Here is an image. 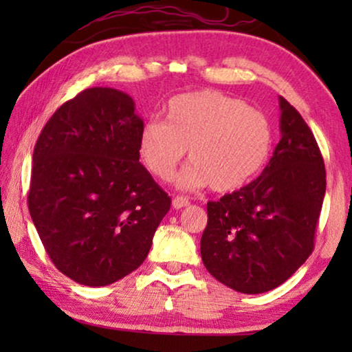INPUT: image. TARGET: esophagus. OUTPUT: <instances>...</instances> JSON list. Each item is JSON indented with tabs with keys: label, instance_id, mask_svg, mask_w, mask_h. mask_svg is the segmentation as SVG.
<instances>
[{
	"label": "esophagus",
	"instance_id": "obj_1",
	"mask_svg": "<svg viewBox=\"0 0 352 352\" xmlns=\"http://www.w3.org/2000/svg\"><path fill=\"white\" fill-rule=\"evenodd\" d=\"M189 204L190 201H189V199H186V197H175V199H173V208H176V210L184 208V206H187Z\"/></svg>",
	"mask_w": 352,
	"mask_h": 352
}]
</instances>
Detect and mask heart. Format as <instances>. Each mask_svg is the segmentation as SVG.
Here are the masks:
<instances>
[{
    "mask_svg": "<svg viewBox=\"0 0 352 352\" xmlns=\"http://www.w3.org/2000/svg\"><path fill=\"white\" fill-rule=\"evenodd\" d=\"M271 146L266 115L234 96L204 89L173 98L165 123H144L138 153L153 176L170 181L187 148L190 163L177 177L181 189L210 184L214 192H232L261 170Z\"/></svg>",
    "mask_w": 352,
    "mask_h": 352,
    "instance_id": "b5f03b06",
    "label": "heart"
}]
</instances>
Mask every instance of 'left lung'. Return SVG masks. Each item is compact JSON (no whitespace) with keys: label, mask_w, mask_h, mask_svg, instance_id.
Instances as JSON below:
<instances>
[{"label":"left lung","mask_w":352,"mask_h":352,"mask_svg":"<svg viewBox=\"0 0 352 352\" xmlns=\"http://www.w3.org/2000/svg\"><path fill=\"white\" fill-rule=\"evenodd\" d=\"M280 141L261 176L208 201L200 240L206 271L235 292L256 295L282 285L314 250L325 195V165L298 110L278 98Z\"/></svg>","instance_id":"1"}]
</instances>
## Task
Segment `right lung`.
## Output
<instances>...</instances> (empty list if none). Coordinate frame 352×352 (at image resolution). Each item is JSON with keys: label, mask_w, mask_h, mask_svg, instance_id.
<instances>
[{"label": "right lung", "mask_w": 352, "mask_h": 352, "mask_svg": "<svg viewBox=\"0 0 352 352\" xmlns=\"http://www.w3.org/2000/svg\"><path fill=\"white\" fill-rule=\"evenodd\" d=\"M134 100L89 88L47 120L33 151L28 210L46 253L72 280L104 287L147 258L171 199L139 162Z\"/></svg>", "instance_id": "obj_1"}]
</instances>
